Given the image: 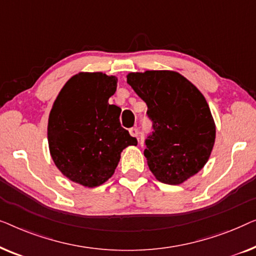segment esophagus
<instances>
[{
    "instance_id": "1",
    "label": "esophagus",
    "mask_w": 256,
    "mask_h": 256,
    "mask_svg": "<svg viewBox=\"0 0 256 256\" xmlns=\"http://www.w3.org/2000/svg\"><path fill=\"white\" fill-rule=\"evenodd\" d=\"M130 134H131L132 136H138V134H139V131H138V128H130Z\"/></svg>"
}]
</instances>
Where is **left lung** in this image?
I'll list each match as a JSON object with an SVG mask.
<instances>
[{
  "instance_id": "8db88e82",
  "label": "left lung",
  "mask_w": 256,
  "mask_h": 256,
  "mask_svg": "<svg viewBox=\"0 0 256 256\" xmlns=\"http://www.w3.org/2000/svg\"><path fill=\"white\" fill-rule=\"evenodd\" d=\"M128 84L147 104L152 133L145 140L147 164L158 181L181 184L210 158L216 125L202 92L172 70L130 73Z\"/></svg>"
}]
</instances>
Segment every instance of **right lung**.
<instances>
[{
  "instance_id": "right-lung-1",
  "label": "right lung",
  "mask_w": 256,
  "mask_h": 256,
  "mask_svg": "<svg viewBox=\"0 0 256 256\" xmlns=\"http://www.w3.org/2000/svg\"><path fill=\"white\" fill-rule=\"evenodd\" d=\"M117 78L96 72L78 73L66 82L48 117L50 153L58 169L88 188L114 175L120 153L136 145L122 128L120 108L109 104Z\"/></svg>"
}]
</instances>
